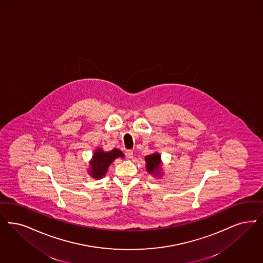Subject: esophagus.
Wrapping results in <instances>:
<instances>
[{
	"mask_svg": "<svg viewBox=\"0 0 263 263\" xmlns=\"http://www.w3.org/2000/svg\"><path fill=\"white\" fill-rule=\"evenodd\" d=\"M125 156H126L127 158H129V159H131V158H133V156H134V154H133V152L131 151V149H128L125 152Z\"/></svg>",
	"mask_w": 263,
	"mask_h": 263,
	"instance_id": "esophagus-1",
	"label": "esophagus"
}]
</instances>
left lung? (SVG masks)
<instances>
[{
  "label": "left lung",
  "mask_w": 263,
  "mask_h": 263,
  "mask_svg": "<svg viewBox=\"0 0 263 263\" xmlns=\"http://www.w3.org/2000/svg\"><path fill=\"white\" fill-rule=\"evenodd\" d=\"M146 161V169L148 174L153 175L154 177L159 178L162 175V160L161 156L158 153H154L148 155L145 158Z\"/></svg>",
  "instance_id": "left-lung-1"
}]
</instances>
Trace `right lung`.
<instances>
[{
	"label": "right lung",
	"mask_w": 263,
	"mask_h": 263,
	"mask_svg": "<svg viewBox=\"0 0 263 263\" xmlns=\"http://www.w3.org/2000/svg\"><path fill=\"white\" fill-rule=\"evenodd\" d=\"M118 158H124L123 153L118 148L105 152L102 147H97L89 161L88 174L94 179L105 177L109 165Z\"/></svg>",
	"instance_id": "obj_1"
}]
</instances>
